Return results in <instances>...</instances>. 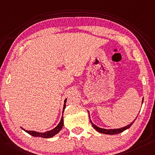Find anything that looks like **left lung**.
I'll list each match as a JSON object with an SVG mask.
<instances>
[{
  "label": "left lung",
  "instance_id": "left-lung-1",
  "mask_svg": "<svg viewBox=\"0 0 155 155\" xmlns=\"http://www.w3.org/2000/svg\"><path fill=\"white\" fill-rule=\"evenodd\" d=\"M143 100H142V104H143ZM137 119V118H136ZM134 119V121H135ZM90 123L91 124H92V126L94 127V128L96 130H97L98 132H101V133H103V134H119L120 133V132H124V130H126L128 129L130 127L132 124H133V122H132L130 124L128 125V126H127L126 127H121V128H119V129H110V130H107V129H104V128H101V127H99L97 126H95V125L93 124V123L92 122V121H91V119H90Z\"/></svg>",
  "mask_w": 155,
  "mask_h": 155
}]
</instances>
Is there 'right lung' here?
<instances>
[{
	"label": "right lung",
	"instance_id": "right-lung-1",
	"mask_svg": "<svg viewBox=\"0 0 155 155\" xmlns=\"http://www.w3.org/2000/svg\"><path fill=\"white\" fill-rule=\"evenodd\" d=\"M66 101H67V100L65 99V101H64L63 111H64V110L65 108ZM63 126V118L62 117V118H61V121H60L59 124H58L57 126L54 127V129L48 131L46 132H44V133H41V132H35V131H28V130H24L23 128H22V129H23V130H25L26 132H28V134H29L33 137H42V138H50V137H52L54 136V135H56V134H58V132H60L61 130L62 129Z\"/></svg>",
	"mask_w": 155,
	"mask_h": 155
}]
</instances>
